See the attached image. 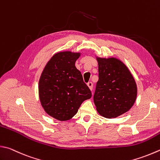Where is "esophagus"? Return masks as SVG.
I'll list each match as a JSON object with an SVG mask.
<instances>
[{"label": "esophagus", "mask_w": 160, "mask_h": 160, "mask_svg": "<svg viewBox=\"0 0 160 160\" xmlns=\"http://www.w3.org/2000/svg\"><path fill=\"white\" fill-rule=\"evenodd\" d=\"M87 86H88V87L89 89H90V90H92V86H93V85H92V82H88V83H87Z\"/></svg>", "instance_id": "obj_1"}]
</instances>
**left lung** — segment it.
Segmentation results:
<instances>
[{
  "label": "left lung",
  "instance_id": "left-lung-1",
  "mask_svg": "<svg viewBox=\"0 0 160 160\" xmlns=\"http://www.w3.org/2000/svg\"><path fill=\"white\" fill-rule=\"evenodd\" d=\"M99 80L93 100L99 115L114 118L133 107L137 86L133 75L124 62L115 57L95 56Z\"/></svg>",
  "mask_w": 160,
  "mask_h": 160
}]
</instances>
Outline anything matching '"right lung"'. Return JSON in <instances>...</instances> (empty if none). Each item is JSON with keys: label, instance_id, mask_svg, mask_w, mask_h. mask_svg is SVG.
<instances>
[{"label": "right lung", "instance_id": "right-lung-1", "mask_svg": "<svg viewBox=\"0 0 160 160\" xmlns=\"http://www.w3.org/2000/svg\"><path fill=\"white\" fill-rule=\"evenodd\" d=\"M80 52L56 53L45 65L38 84L40 103L48 115L65 121L76 115L83 101L91 98L81 72L75 67Z\"/></svg>", "mask_w": 160, "mask_h": 160}]
</instances>
